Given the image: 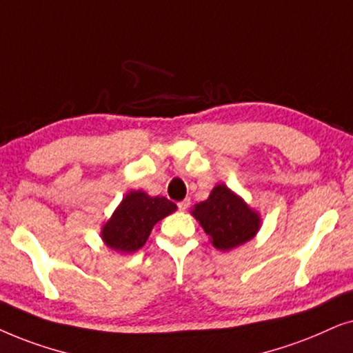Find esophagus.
Segmentation results:
<instances>
[{
  "label": "esophagus",
  "mask_w": 353,
  "mask_h": 353,
  "mask_svg": "<svg viewBox=\"0 0 353 353\" xmlns=\"http://www.w3.org/2000/svg\"><path fill=\"white\" fill-rule=\"evenodd\" d=\"M189 205H190V200H182L177 203V208H179L181 211H185L187 208H189Z\"/></svg>",
  "instance_id": "1"
}]
</instances>
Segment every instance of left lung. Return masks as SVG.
Segmentation results:
<instances>
[{
  "mask_svg": "<svg viewBox=\"0 0 353 353\" xmlns=\"http://www.w3.org/2000/svg\"><path fill=\"white\" fill-rule=\"evenodd\" d=\"M218 250H231L255 236L260 218L245 201L225 185H216L208 200L200 201L192 211Z\"/></svg>",
  "mask_w": 353,
  "mask_h": 353,
  "instance_id": "obj_1",
  "label": "left lung"
}]
</instances>
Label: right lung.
Returning <instances> with one entry per match:
<instances>
[{"label":"right lung","mask_w":353,"mask_h":353,"mask_svg":"<svg viewBox=\"0 0 353 353\" xmlns=\"http://www.w3.org/2000/svg\"><path fill=\"white\" fill-rule=\"evenodd\" d=\"M176 208V203L166 196H148L142 190L130 192L103 228V241L117 252L139 250L147 242L153 225Z\"/></svg>","instance_id":"right-lung-1"}]
</instances>
